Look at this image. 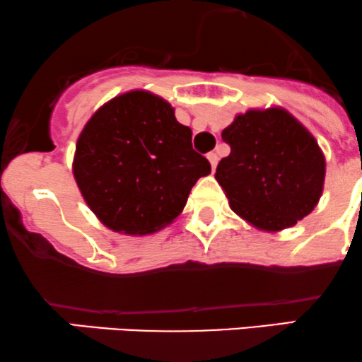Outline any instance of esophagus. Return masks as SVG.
I'll list each match as a JSON object with an SVG mask.
<instances>
[{
    "mask_svg": "<svg viewBox=\"0 0 362 362\" xmlns=\"http://www.w3.org/2000/svg\"><path fill=\"white\" fill-rule=\"evenodd\" d=\"M206 159H209L210 165H212V170H215V168H217V162H218V156L215 152H210L206 153Z\"/></svg>",
    "mask_w": 362,
    "mask_h": 362,
    "instance_id": "esophagus-1",
    "label": "esophagus"
}]
</instances>
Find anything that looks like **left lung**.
I'll use <instances>...</instances> for the list:
<instances>
[{"instance_id":"obj_1","label":"left lung","mask_w":362,"mask_h":362,"mask_svg":"<svg viewBox=\"0 0 362 362\" xmlns=\"http://www.w3.org/2000/svg\"><path fill=\"white\" fill-rule=\"evenodd\" d=\"M230 153L215 180L243 221L267 233L298 224L318 205L325 156L310 129L284 107L250 109L222 132Z\"/></svg>"}]
</instances>
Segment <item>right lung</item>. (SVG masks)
<instances>
[{"label": "right lung", "mask_w": 362, "mask_h": 362, "mask_svg": "<svg viewBox=\"0 0 362 362\" xmlns=\"http://www.w3.org/2000/svg\"><path fill=\"white\" fill-rule=\"evenodd\" d=\"M210 174L192 147V129L148 90L107 100L87 121L73 157V176L88 209L109 229L153 234L185 209L189 192Z\"/></svg>", "instance_id": "right-lung-1"}]
</instances>
